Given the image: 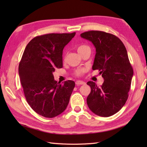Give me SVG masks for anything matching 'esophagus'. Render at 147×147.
Instances as JSON below:
<instances>
[{
	"instance_id": "34e87169",
	"label": "esophagus",
	"mask_w": 147,
	"mask_h": 147,
	"mask_svg": "<svg viewBox=\"0 0 147 147\" xmlns=\"http://www.w3.org/2000/svg\"><path fill=\"white\" fill-rule=\"evenodd\" d=\"M86 83L83 82V81H76V85H85Z\"/></svg>"
}]
</instances>
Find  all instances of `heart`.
<instances>
[{
    "instance_id": "b5f03b06",
    "label": "heart",
    "mask_w": 147,
    "mask_h": 147,
    "mask_svg": "<svg viewBox=\"0 0 147 147\" xmlns=\"http://www.w3.org/2000/svg\"><path fill=\"white\" fill-rule=\"evenodd\" d=\"M87 48H88V46L85 45H81L78 47L77 51L80 53V54H81L84 50H85ZM85 72V69H78L75 70V71H74V75H76L77 76H80L81 75H82Z\"/></svg>"
}]
</instances>
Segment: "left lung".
<instances>
[{"label":"left lung","instance_id":"obj_1","mask_svg":"<svg viewBox=\"0 0 147 147\" xmlns=\"http://www.w3.org/2000/svg\"><path fill=\"white\" fill-rule=\"evenodd\" d=\"M81 36L95 46L92 69H98L104 80L101 86L93 82L87 83L91 88L87 105L96 115L111 116L125 104L133 76L126 47L118 37L101 31L84 32Z\"/></svg>","mask_w":147,"mask_h":147}]
</instances>
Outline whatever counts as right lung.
<instances>
[{
	"label": "right lung",
	"instance_id": "right-lung-1",
	"mask_svg": "<svg viewBox=\"0 0 147 147\" xmlns=\"http://www.w3.org/2000/svg\"><path fill=\"white\" fill-rule=\"evenodd\" d=\"M49 33L37 36L28 43L19 64V76L27 102L33 110L52 118L63 112L75 83L54 80L53 73L62 67V51L75 35Z\"/></svg>",
	"mask_w": 147,
	"mask_h": 147
}]
</instances>
